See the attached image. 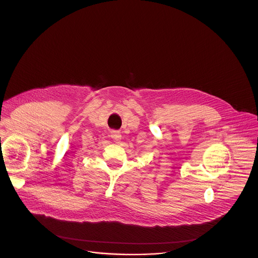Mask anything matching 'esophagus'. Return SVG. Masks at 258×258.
<instances>
[{"label":"esophagus","instance_id":"obj_1","mask_svg":"<svg viewBox=\"0 0 258 258\" xmlns=\"http://www.w3.org/2000/svg\"><path fill=\"white\" fill-rule=\"evenodd\" d=\"M110 137H111L112 140L114 142H116V143H118L120 141V139H121V135H120V133L118 131H112L111 133H110Z\"/></svg>","mask_w":258,"mask_h":258}]
</instances>
